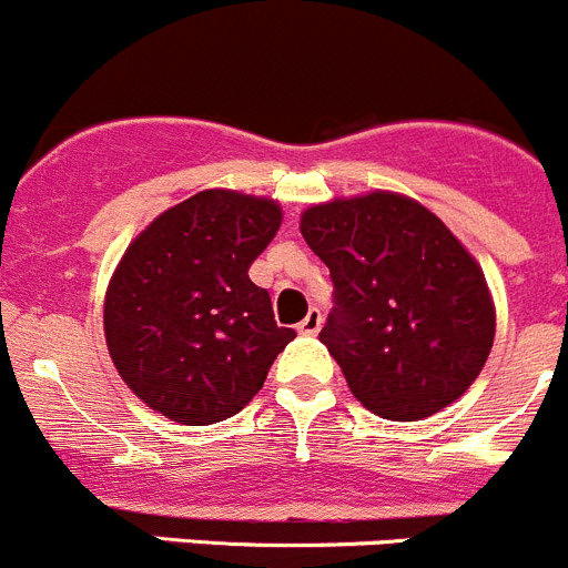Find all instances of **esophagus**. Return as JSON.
Segmentation results:
<instances>
[{
    "mask_svg": "<svg viewBox=\"0 0 568 568\" xmlns=\"http://www.w3.org/2000/svg\"><path fill=\"white\" fill-rule=\"evenodd\" d=\"M321 326H323L321 310H310V312H306L304 321L298 323V332L301 334H317V332H321Z\"/></svg>",
    "mask_w": 568,
    "mask_h": 568,
    "instance_id": "esophagus-1",
    "label": "esophagus"
}]
</instances>
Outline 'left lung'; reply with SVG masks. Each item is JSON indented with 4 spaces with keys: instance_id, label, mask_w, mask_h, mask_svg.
Wrapping results in <instances>:
<instances>
[{
    "instance_id": "1",
    "label": "left lung",
    "mask_w": 568,
    "mask_h": 568,
    "mask_svg": "<svg viewBox=\"0 0 568 568\" xmlns=\"http://www.w3.org/2000/svg\"><path fill=\"white\" fill-rule=\"evenodd\" d=\"M332 273L321 343L362 407L420 420L463 396L485 368L496 310L477 258L418 200L371 192L301 214Z\"/></svg>"
}]
</instances>
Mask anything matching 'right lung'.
Returning <instances> with one entry per match:
<instances>
[{"instance_id":"right-lung-1","label":"right lung","mask_w":568,"mask_h":568,"mask_svg":"<svg viewBox=\"0 0 568 568\" xmlns=\"http://www.w3.org/2000/svg\"><path fill=\"white\" fill-rule=\"evenodd\" d=\"M281 225L270 197L206 189L166 209L116 264L105 343L148 407L186 426L240 413L293 328L273 321L267 290L247 278Z\"/></svg>"}]
</instances>
